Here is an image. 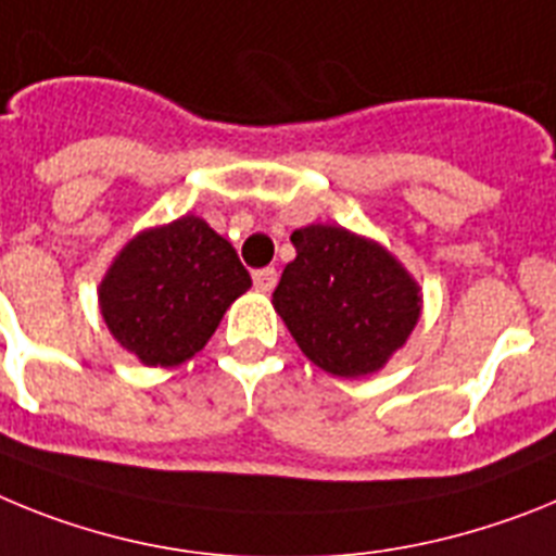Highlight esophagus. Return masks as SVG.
I'll use <instances>...</instances> for the list:
<instances>
[{
    "label": "esophagus",
    "instance_id": "obj_1",
    "mask_svg": "<svg viewBox=\"0 0 556 556\" xmlns=\"http://www.w3.org/2000/svg\"><path fill=\"white\" fill-rule=\"evenodd\" d=\"M274 285H277V268H260V271H254V288L257 291H274Z\"/></svg>",
    "mask_w": 556,
    "mask_h": 556
}]
</instances>
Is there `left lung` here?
Wrapping results in <instances>:
<instances>
[{
	"mask_svg": "<svg viewBox=\"0 0 556 556\" xmlns=\"http://www.w3.org/2000/svg\"><path fill=\"white\" fill-rule=\"evenodd\" d=\"M271 305L299 350L336 378L380 371L422 316V288L392 251L344 226L311 224L291 235Z\"/></svg>",
	"mask_w": 556,
	"mask_h": 556,
	"instance_id": "left-lung-1",
	"label": "left lung"
}]
</instances>
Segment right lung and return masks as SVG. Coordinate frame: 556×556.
I'll list each match as a JSON object with an SVG mask.
<instances>
[{"label":"right lung","instance_id":"add662e5","mask_svg":"<svg viewBox=\"0 0 556 556\" xmlns=\"http://www.w3.org/2000/svg\"><path fill=\"white\" fill-rule=\"evenodd\" d=\"M251 288L238 251L198 215L134 235L98 285L105 327L139 364L173 369L206 346Z\"/></svg>","mask_w":556,"mask_h":556}]
</instances>
